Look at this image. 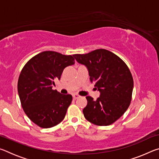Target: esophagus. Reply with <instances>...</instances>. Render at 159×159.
I'll return each mask as SVG.
<instances>
[{
  "label": "esophagus",
  "mask_w": 159,
  "mask_h": 159,
  "mask_svg": "<svg viewBox=\"0 0 159 159\" xmlns=\"http://www.w3.org/2000/svg\"><path fill=\"white\" fill-rule=\"evenodd\" d=\"M79 98H80V95H78V94H76V93L73 94V98L74 99H78Z\"/></svg>",
  "instance_id": "34e87169"
}]
</instances>
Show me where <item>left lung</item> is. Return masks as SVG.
Instances as JSON below:
<instances>
[{"label": "left lung", "mask_w": 159, "mask_h": 159, "mask_svg": "<svg viewBox=\"0 0 159 159\" xmlns=\"http://www.w3.org/2000/svg\"><path fill=\"white\" fill-rule=\"evenodd\" d=\"M74 57L87 66L90 82L100 92L97 100L86 97L88 104L83 110L85 118L96 125L112 124L130 104L133 79L130 69L118 56L105 49L75 54Z\"/></svg>", "instance_id": "8db88e82"}]
</instances>
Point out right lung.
I'll return each mask as SVG.
<instances>
[{"mask_svg": "<svg viewBox=\"0 0 159 159\" xmlns=\"http://www.w3.org/2000/svg\"><path fill=\"white\" fill-rule=\"evenodd\" d=\"M75 63L72 55L44 51L30 59L21 69L17 90L21 107L32 122L43 128L63 120L72 101L71 95L52 90L64 68Z\"/></svg>", "mask_w": 159, "mask_h": 159, "instance_id": "add662e5", "label": "right lung"}]
</instances>
